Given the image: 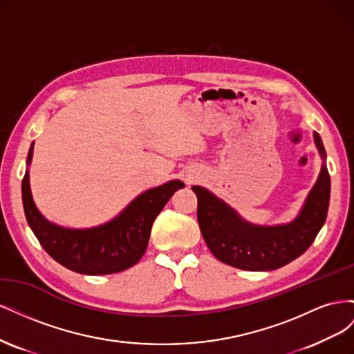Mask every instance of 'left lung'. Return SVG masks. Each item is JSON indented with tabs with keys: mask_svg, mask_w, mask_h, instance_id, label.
<instances>
[{
	"mask_svg": "<svg viewBox=\"0 0 354 354\" xmlns=\"http://www.w3.org/2000/svg\"><path fill=\"white\" fill-rule=\"evenodd\" d=\"M315 143L324 158L322 138L315 133ZM198 198V223L205 243L221 263L242 270H274L307 251L326 220L330 177L322 167L299 216L289 224L260 227L243 221L236 212L208 190L194 186Z\"/></svg>",
	"mask_w": 354,
	"mask_h": 354,
	"instance_id": "8db88e82",
	"label": "left lung"
}]
</instances>
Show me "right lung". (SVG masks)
Wrapping results in <instances>:
<instances>
[{
  "label": "right lung",
  "instance_id": "1",
  "mask_svg": "<svg viewBox=\"0 0 354 354\" xmlns=\"http://www.w3.org/2000/svg\"><path fill=\"white\" fill-rule=\"evenodd\" d=\"M181 187H185L183 181L173 180L147 190L112 221L85 230L63 229L41 216L32 201L28 171L22 180V201L29 227L51 259L77 273L111 274L130 269L142 259L155 218Z\"/></svg>",
  "mask_w": 354,
  "mask_h": 354
}]
</instances>
